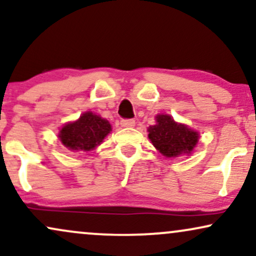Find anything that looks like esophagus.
Listing matches in <instances>:
<instances>
[{"label":"esophagus","instance_id":"obj_1","mask_svg":"<svg viewBox=\"0 0 256 256\" xmlns=\"http://www.w3.org/2000/svg\"><path fill=\"white\" fill-rule=\"evenodd\" d=\"M134 120L132 119H122V122H120V125H122V128H134Z\"/></svg>","mask_w":256,"mask_h":256}]
</instances>
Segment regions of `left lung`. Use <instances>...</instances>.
<instances>
[{
    "label": "left lung",
    "instance_id": "1",
    "mask_svg": "<svg viewBox=\"0 0 256 256\" xmlns=\"http://www.w3.org/2000/svg\"><path fill=\"white\" fill-rule=\"evenodd\" d=\"M156 124L149 126L148 137L166 158L190 155L199 140V134L184 124H178L169 114H158Z\"/></svg>",
    "mask_w": 256,
    "mask_h": 256
}]
</instances>
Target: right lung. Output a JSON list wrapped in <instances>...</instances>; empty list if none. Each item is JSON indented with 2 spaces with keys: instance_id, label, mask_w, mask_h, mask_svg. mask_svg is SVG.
Returning a JSON list of instances; mask_svg holds the SVG:
<instances>
[{
  "instance_id": "1",
  "label": "right lung",
  "mask_w": 256,
  "mask_h": 256,
  "mask_svg": "<svg viewBox=\"0 0 256 256\" xmlns=\"http://www.w3.org/2000/svg\"><path fill=\"white\" fill-rule=\"evenodd\" d=\"M112 131L108 120L84 112L76 122H68L60 128L58 137L64 146L72 152H90L102 143L104 137Z\"/></svg>"
}]
</instances>
